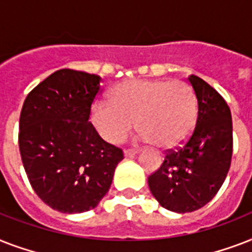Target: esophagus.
Wrapping results in <instances>:
<instances>
[{
  "label": "esophagus",
  "instance_id": "34e87169",
  "mask_svg": "<svg viewBox=\"0 0 252 252\" xmlns=\"http://www.w3.org/2000/svg\"><path fill=\"white\" fill-rule=\"evenodd\" d=\"M138 153V149H126L124 150V157L130 158Z\"/></svg>",
  "mask_w": 252,
  "mask_h": 252
}]
</instances>
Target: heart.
I'll list each match as a JSON object with an SVG mask.
<instances>
[{
  "instance_id": "b5f03b06",
  "label": "heart",
  "mask_w": 252,
  "mask_h": 252,
  "mask_svg": "<svg viewBox=\"0 0 252 252\" xmlns=\"http://www.w3.org/2000/svg\"><path fill=\"white\" fill-rule=\"evenodd\" d=\"M196 114L195 93L186 82L132 80L114 87L111 102H95L91 120L98 133L112 144L124 140L137 122L144 140L171 149L191 136Z\"/></svg>"
}]
</instances>
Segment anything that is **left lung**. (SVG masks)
Wrapping results in <instances>:
<instances>
[{"label": "left lung", "instance_id": "1", "mask_svg": "<svg viewBox=\"0 0 252 252\" xmlns=\"http://www.w3.org/2000/svg\"><path fill=\"white\" fill-rule=\"evenodd\" d=\"M197 99L196 126L182 148L168 150L148 178L161 207L176 213L197 211L222 186L233 154V123L225 99L197 76L188 77Z\"/></svg>", "mask_w": 252, "mask_h": 252}]
</instances>
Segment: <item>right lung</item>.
<instances>
[{"instance_id": "add662e5", "label": "right lung", "mask_w": 252, "mask_h": 252, "mask_svg": "<svg viewBox=\"0 0 252 252\" xmlns=\"http://www.w3.org/2000/svg\"><path fill=\"white\" fill-rule=\"evenodd\" d=\"M100 81L60 69L30 91L22 107L18 141L23 167L36 195L61 213L94 209L124 158L89 122Z\"/></svg>"}]
</instances>
